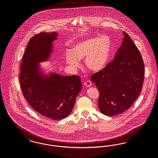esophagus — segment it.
Wrapping results in <instances>:
<instances>
[{"label":"esophagus","mask_w":158,"mask_h":158,"mask_svg":"<svg viewBox=\"0 0 158 158\" xmlns=\"http://www.w3.org/2000/svg\"><path fill=\"white\" fill-rule=\"evenodd\" d=\"M84 84L86 87H90L91 86V81H87L85 82Z\"/></svg>","instance_id":"esophagus-1"}]
</instances>
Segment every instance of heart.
Segmentation results:
<instances>
[{"label": "heart", "mask_w": 158, "mask_h": 158, "mask_svg": "<svg viewBox=\"0 0 158 158\" xmlns=\"http://www.w3.org/2000/svg\"><path fill=\"white\" fill-rule=\"evenodd\" d=\"M111 41L108 36L87 39L75 44L65 52L66 62L72 70L81 67V60L86 58V67L98 71L105 67L110 54Z\"/></svg>", "instance_id": "obj_1"}]
</instances>
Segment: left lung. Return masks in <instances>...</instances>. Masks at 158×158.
<instances>
[{"instance_id":"8db88e82","label":"left lung","mask_w":158,"mask_h":158,"mask_svg":"<svg viewBox=\"0 0 158 158\" xmlns=\"http://www.w3.org/2000/svg\"><path fill=\"white\" fill-rule=\"evenodd\" d=\"M123 35L114 60L91 76L100 93L99 110L108 116L118 115L129 108L143 85V58L129 35L125 32Z\"/></svg>"}]
</instances>
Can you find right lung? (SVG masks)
Listing matches in <instances>:
<instances>
[{
	"mask_svg": "<svg viewBox=\"0 0 158 158\" xmlns=\"http://www.w3.org/2000/svg\"><path fill=\"white\" fill-rule=\"evenodd\" d=\"M57 33L42 32L31 38L23 57L19 82L24 98L40 114L52 119H62L72 112L81 89L77 75L62 76L52 73L42 75L39 63L47 60Z\"/></svg>",
	"mask_w": 158,
	"mask_h": 158,
	"instance_id": "1",
	"label": "right lung"
}]
</instances>
